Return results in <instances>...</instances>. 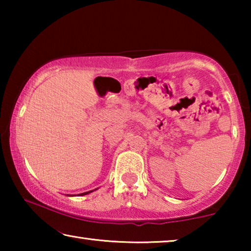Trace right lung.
Wrapping results in <instances>:
<instances>
[{
  "mask_svg": "<svg viewBox=\"0 0 251 251\" xmlns=\"http://www.w3.org/2000/svg\"><path fill=\"white\" fill-rule=\"evenodd\" d=\"M88 193H91V192H88ZM88 193H84V194H80V196H82V195H86V194H88Z\"/></svg>",
  "mask_w": 251,
  "mask_h": 251,
  "instance_id": "obj_1",
  "label": "right lung"
}]
</instances>
